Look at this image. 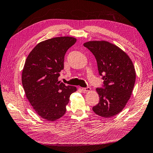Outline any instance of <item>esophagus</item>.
<instances>
[{"label":"esophagus","mask_w":153,"mask_h":153,"mask_svg":"<svg viewBox=\"0 0 153 153\" xmlns=\"http://www.w3.org/2000/svg\"><path fill=\"white\" fill-rule=\"evenodd\" d=\"M82 90L84 92H89L91 91V88L89 87H88V88H82Z\"/></svg>","instance_id":"obj_1"}]
</instances>
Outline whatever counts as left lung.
<instances>
[{"label": "left lung", "instance_id": "left-lung-1", "mask_svg": "<svg viewBox=\"0 0 153 153\" xmlns=\"http://www.w3.org/2000/svg\"><path fill=\"white\" fill-rule=\"evenodd\" d=\"M95 56L99 74L103 76V88H97L100 102L93 111L105 118L120 113L132 94L136 72L131 58L116 45L107 41L83 44Z\"/></svg>", "mask_w": 153, "mask_h": 153}]
</instances>
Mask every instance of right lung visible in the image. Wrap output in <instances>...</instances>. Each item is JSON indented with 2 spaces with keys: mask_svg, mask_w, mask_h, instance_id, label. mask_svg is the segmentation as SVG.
Returning a JSON list of instances; mask_svg holds the SVG:
<instances>
[{
  "mask_svg": "<svg viewBox=\"0 0 153 153\" xmlns=\"http://www.w3.org/2000/svg\"><path fill=\"white\" fill-rule=\"evenodd\" d=\"M70 36L53 38L38 43L28 54L22 73L26 96L36 113L47 121H54L66 111L65 107L74 86L58 82L64 69L67 50L76 42Z\"/></svg>",
  "mask_w": 153,
  "mask_h": 153,
  "instance_id": "add662e5",
  "label": "right lung"
}]
</instances>
